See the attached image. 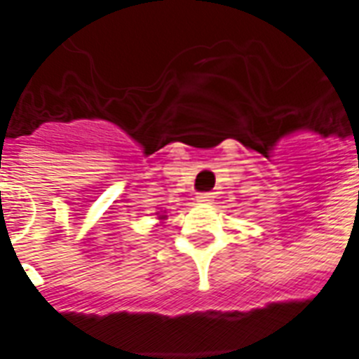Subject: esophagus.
Wrapping results in <instances>:
<instances>
[{"label": "esophagus", "mask_w": 359, "mask_h": 359, "mask_svg": "<svg viewBox=\"0 0 359 359\" xmlns=\"http://www.w3.org/2000/svg\"><path fill=\"white\" fill-rule=\"evenodd\" d=\"M196 199L199 203H210L214 199V196H212V194H210V191H203V194H197Z\"/></svg>", "instance_id": "esophagus-1"}]
</instances>
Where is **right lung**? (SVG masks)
Masks as SVG:
<instances>
[{"mask_svg":"<svg viewBox=\"0 0 359 359\" xmlns=\"http://www.w3.org/2000/svg\"><path fill=\"white\" fill-rule=\"evenodd\" d=\"M158 214V219H165V214L163 212H156Z\"/></svg>","mask_w":359,"mask_h":359,"instance_id":"add662e5","label":"right lung"}]
</instances>
